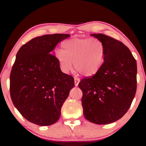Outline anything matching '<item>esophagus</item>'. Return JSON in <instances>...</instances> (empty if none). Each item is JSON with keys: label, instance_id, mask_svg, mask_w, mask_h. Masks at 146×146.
<instances>
[{"label": "esophagus", "instance_id": "obj_1", "mask_svg": "<svg viewBox=\"0 0 146 146\" xmlns=\"http://www.w3.org/2000/svg\"><path fill=\"white\" fill-rule=\"evenodd\" d=\"M79 82H80V79H79L78 78H75V86H78Z\"/></svg>", "mask_w": 146, "mask_h": 146}]
</instances>
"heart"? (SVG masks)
<instances>
[{"instance_id":"obj_1","label":"heart","mask_w":146,"mask_h":146,"mask_svg":"<svg viewBox=\"0 0 146 146\" xmlns=\"http://www.w3.org/2000/svg\"><path fill=\"white\" fill-rule=\"evenodd\" d=\"M55 56L61 70L68 73L73 68L84 76L97 73L104 62L105 48L98 38H71L62 45Z\"/></svg>"}]
</instances>
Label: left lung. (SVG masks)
<instances>
[{
    "mask_svg": "<svg viewBox=\"0 0 146 146\" xmlns=\"http://www.w3.org/2000/svg\"><path fill=\"white\" fill-rule=\"evenodd\" d=\"M103 43L105 58L92 76L80 80L86 119L96 124L119 120L130 108L137 91V62L129 48L104 34H91Z\"/></svg>",
    "mask_w": 146,
    "mask_h": 146,
    "instance_id": "8db88e82",
    "label": "left lung"
}]
</instances>
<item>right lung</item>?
Segmentation results:
<instances>
[{"label":"right lung","mask_w":146,"mask_h":146,"mask_svg":"<svg viewBox=\"0 0 146 146\" xmlns=\"http://www.w3.org/2000/svg\"><path fill=\"white\" fill-rule=\"evenodd\" d=\"M69 34L32 38L17 53L10 73L12 102L23 117L45 126L57 122L61 108L75 86L72 76L62 72L53 50Z\"/></svg>","instance_id":"obj_1"}]
</instances>
